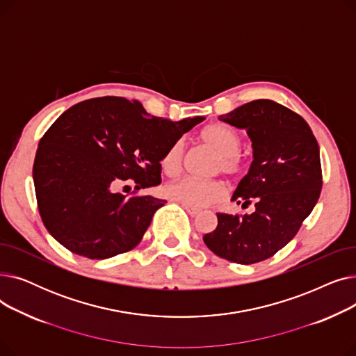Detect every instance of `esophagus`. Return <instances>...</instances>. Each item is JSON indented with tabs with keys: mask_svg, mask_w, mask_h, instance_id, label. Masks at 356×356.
I'll use <instances>...</instances> for the list:
<instances>
[{
	"mask_svg": "<svg viewBox=\"0 0 356 356\" xmlns=\"http://www.w3.org/2000/svg\"><path fill=\"white\" fill-rule=\"evenodd\" d=\"M183 208L186 209V212H188V213H189V215H192V216H196V215L200 212V209H199V208L189 207V204H183Z\"/></svg>",
	"mask_w": 356,
	"mask_h": 356,
	"instance_id": "1",
	"label": "esophagus"
}]
</instances>
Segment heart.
Wrapping results in <instances>:
<instances>
[{
	"mask_svg": "<svg viewBox=\"0 0 356 356\" xmlns=\"http://www.w3.org/2000/svg\"><path fill=\"white\" fill-rule=\"evenodd\" d=\"M202 141L218 153L213 164L215 173H223L232 179H239L245 173V161L238 154L242 140L236 131L223 124H211L202 129ZM184 157V141L176 140L165 149L161 159L163 170L167 176L175 177L180 173ZM225 184L220 180H199L184 177L165 186V195L181 204L200 208L219 202L225 196Z\"/></svg>",
	"mask_w": 356,
	"mask_h": 356,
	"instance_id": "1",
	"label": "heart"
}]
</instances>
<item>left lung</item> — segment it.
Returning <instances> with one entry per match:
<instances>
[{
    "mask_svg": "<svg viewBox=\"0 0 356 356\" xmlns=\"http://www.w3.org/2000/svg\"><path fill=\"white\" fill-rule=\"evenodd\" d=\"M220 121L247 131L254 160L232 196L250 213H216L207 247L236 264H255L286 247L312 213L322 191L319 144L309 124L271 99L242 105Z\"/></svg>",
    "mask_w": 356,
    "mask_h": 356,
    "instance_id": "8db88e82",
    "label": "left lung"
}]
</instances>
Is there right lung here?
<instances>
[{
    "mask_svg": "<svg viewBox=\"0 0 356 356\" xmlns=\"http://www.w3.org/2000/svg\"><path fill=\"white\" fill-rule=\"evenodd\" d=\"M203 117H152L137 101L93 98L70 106L37 148L33 180L50 235L69 251L105 259L131 251L165 203L136 195L161 183L165 149ZM131 182L129 198L118 189Z\"/></svg>",
    "mask_w": 356,
    "mask_h": 356,
    "instance_id": "right-lung-1",
    "label": "right lung"
}]
</instances>
